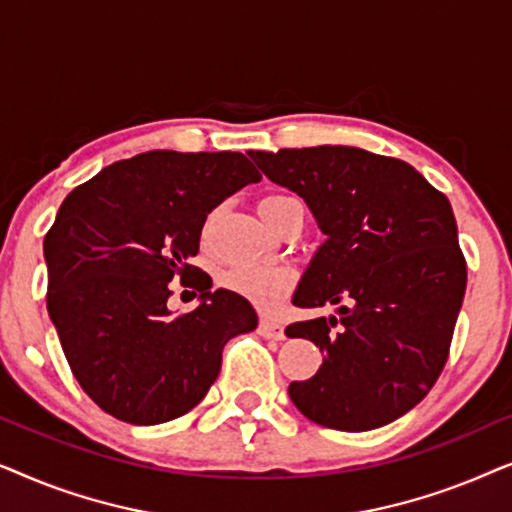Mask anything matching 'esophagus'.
I'll list each match as a JSON object with an SVG mask.
<instances>
[{
	"instance_id": "esophagus-1",
	"label": "esophagus",
	"mask_w": 512,
	"mask_h": 512,
	"mask_svg": "<svg viewBox=\"0 0 512 512\" xmlns=\"http://www.w3.org/2000/svg\"><path fill=\"white\" fill-rule=\"evenodd\" d=\"M258 333H261L263 338H268V340H284L286 338L284 326L279 324V321L268 319V317H263L261 321H258Z\"/></svg>"
}]
</instances>
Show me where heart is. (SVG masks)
Returning <instances> with one entry per match:
<instances>
[{
	"label": "heart",
	"mask_w": 512,
	"mask_h": 512,
	"mask_svg": "<svg viewBox=\"0 0 512 512\" xmlns=\"http://www.w3.org/2000/svg\"><path fill=\"white\" fill-rule=\"evenodd\" d=\"M293 202L289 195H265V198L258 202V214L263 216V221L272 226L277 219V214ZM223 284L228 286L230 291L240 293L242 298L251 300V303L258 307H270L279 305L286 293H289L293 284V275L284 268H251V265H240V268L228 270L223 275Z\"/></svg>",
	"instance_id": "1"
}]
</instances>
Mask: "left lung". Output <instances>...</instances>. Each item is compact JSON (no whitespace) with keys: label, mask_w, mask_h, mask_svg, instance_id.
<instances>
[{"label":"left lung","mask_w":512,"mask_h":512,"mask_svg":"<svg viewBox=\"0 0 512 512\" xmlns=\"http://www.w3.org/2000/svg\"><path fill=\"white\" fill-rule=\"evenodd\" d=\"M275 184L298 193L326 240L293 305L347 300L338 317L298 321L317 375L289 396L314 424L370 431L415 408L443 373L466 291L450 200L415 167L354 146L247 151Z\"/></svg>","instance_id":"left-lung-1"}]
</instances>
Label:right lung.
Returning <instances> with one entry per match:
<instances>
[{"mask_svg": "<svg viewBox=\"0 0 512 512\" xmlns=\"http://www.w3.org/2000/svg\"><path fill=\"white\" fill-rule=\"evenodd\" d=\"M261 174L242 153L146 151L67 195L46 233V307L81 389L111 417L151 426L193 410L230 338L258 317L240 293L212 291L191 265L207 214ZM174 276L201 293L166 307Z\"/></svg>", "mask_w": 512, "mask_h": 512, "instance_id": "obj_1", "label": "right lung"}]
</instances>
